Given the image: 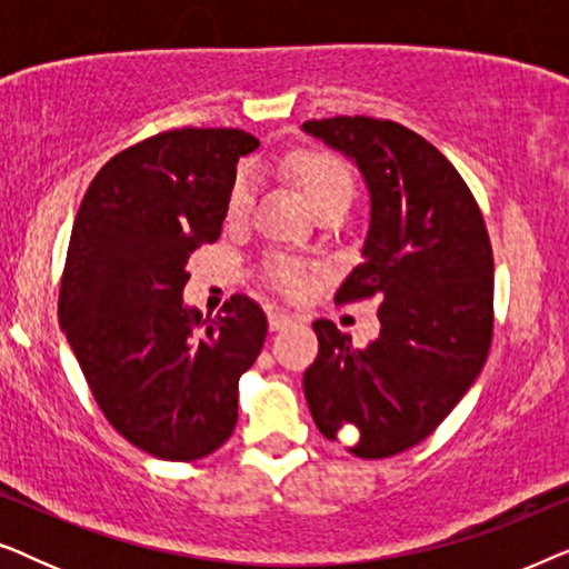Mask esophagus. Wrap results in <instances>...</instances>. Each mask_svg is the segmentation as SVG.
Here are the masks:
<instances>
[{
	"mask_svg": "<svg viewBox=\"0 0 569 569\" xmlns=\"http://www.w3.org/2000/svg\"><path fill=\"white\" fill-rule=\"evenodd\" d=\"M292 323V316L284 313V310H269V329L271 331H279L284 329V326Z\"/></svg>",
	"mask_w": 569,
	"mask_h": 569,
	"instance_id": "esophagus-1",
	"label": "esophagus"
}]
</instances>
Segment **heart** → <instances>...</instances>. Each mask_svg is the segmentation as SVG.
<instances>
[{
    "label": "heart",
    "instance_id": "b5f03b06",
    "mask_svg": "<svg viewBox=\"0 0 569 569\" xmlns=\"http://www.w3.org/2000/svg\"><path fill=\"white\" fill-rule=\"evenodd\" d=\"M287 173L295 183L300 186L310 207H321L326 201L347 199L352 201L355 181L349 168L339 158L329 152H298L287 160ZM253 199V181L248 173H240L238 181L232 183L230 199H228V214L232 220L243 217L251 207ZM277 282L284 287L287 292H302L306 290V277L298 269H277Z\"/></svg>",
    "mask_w": 569,
    "mask_h": 569
}]
</instances>
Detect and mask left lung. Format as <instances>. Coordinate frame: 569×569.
I'll list each match as a JSON object with an SVG mask.
<instances>
[{"instance_id":"left-lung-1","label":"left lung","mask_w":569,"mask_h":569,"mask_svg":"<svg viewBox=\"0 0 569 569\" xmlns=\"http://www.w3.org/2000/svg\"><path fill=\"white\" fill-rule=\"evenodd\" d=\"M302 131L352 160L370 197L362 263L337 302L380 298V333L357 349L318 318V357L302 388L323 438L347 435L357 458L425 440L485 368L495 261L477 201L435 147L368 116L306 121Z\"/></svg>"}]
</instances>
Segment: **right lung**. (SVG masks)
<instances>
[{"label":"right lung","mask_w":569,"mask_h":569,"mask_svg":"<svg viewBox=\"0 0 569 569\" xmlns=\"http://www.w3.org/2000/svg\"><path fill=\"white\" fill-rule=\"evenodd\" d=\"M240 129H176L100 168L69 238L59 323L98 407L131 446L197 461L238 422V380L259 357L267 316L246 295L207 318L186 306L189 256L220 238Z\"/></svg>","instance_id":"right-lung-1"}]
</instances>
